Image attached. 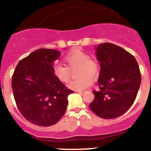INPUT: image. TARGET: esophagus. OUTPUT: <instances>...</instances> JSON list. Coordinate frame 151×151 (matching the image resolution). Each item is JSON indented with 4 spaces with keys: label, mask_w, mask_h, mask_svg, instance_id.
Instances as JSON below:
<instances>
[{
    "label": "esophagus",
    "mask_w": 151,
    "mask_h": 151,
    "mask_svg": "<svg viewBox=\"0 0 151 151\" xmlns=\"http://www.w3.org/2000/svg\"><path fill=\"white\" fill-rule=\"evenodd\" d=\"M78 93H79L80 95H83V94H84V92H83V91H78Z\"/></svg>",
    "instance_id": "34e87169"
}]
</instances>
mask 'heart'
Segmentation results:
<instances>
[{"label":"heart","mask_w":151,"mask_h":151,"mask_svg":"<svg viewBox=\"0 0 151 151\" xmlns=\"http://www.w3.org/2000/svg\"><path fill=\"white\" fill-rule=\"evenodd\" d=\"M67 66L61 64L53 65V74L61 82L67 83L70 80V69L78 68V76L79 78L71 81L68 87L76 91H82L92 85L93 78H97L100 73L99 64L97 60L90 58L87 52L79 50H73L64 56Z\"/></svg>","instance_id":"obj_1"}]
</instances>
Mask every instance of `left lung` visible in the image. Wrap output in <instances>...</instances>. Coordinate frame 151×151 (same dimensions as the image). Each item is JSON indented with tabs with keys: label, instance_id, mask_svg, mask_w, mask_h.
Segmentation results:
<instances>
[{
	"label": "left lung",
	"instance_id": "left-lung-1",
	"mask_svg": "<svg viewBox=\"0 0 151 151\" xmlns=\"http://www.w3.org/2000/svg\"><path fill=\"white\" fill-rule=\"evenodd\" d=\"M96 55L101 67L99 90L93 91L95 98L90 107L102 119H115L134 102L141 84L140 70L133 55L113 44H99Z\"/></svg>",
	"mask_w": 151,
	"mask_h": 151
}]
</instances>
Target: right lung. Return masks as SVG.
Wrapping results in <instances>:
<instances>
[{
	"label": "right lung",
	"mask_w": 151,
	"mask_h": 151,
	"mask_svg": "<svg viewBox=\"0 0 151 151\" xmlns=\"http://www.w3.org/2000/svg\"><path fill=\"white\" fill-rule=\"evenodd\" d=\"M60 52L39 49L23 58L15 67L12 88L18 109L27 121L41 127L58 122L67 107V88L53 74Z\"/></svg>",
	"instance_id": "right-lung-1"
}]
</instances>
